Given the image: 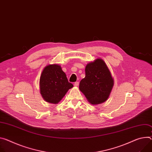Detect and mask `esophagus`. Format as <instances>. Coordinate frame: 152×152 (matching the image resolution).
<instances>
[{"label": "esophagus", "instance_id": "34e87169", "mask_svg": "<svg viewBox=\"0 0 152 152\" xmlns=\"http://www.w3.org/2000/svg\"><path fill=\"white\" fill-rule=\"evenodd\" d=\"M79 82H75V84H74V86H75V87H77V86H79Z\"/></svg>", "mask_w": 152, "mask_h": 152}]
</instances>
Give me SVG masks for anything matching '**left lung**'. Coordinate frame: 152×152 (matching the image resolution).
Masks as SVG:
<instances>
[{"label":"left lung","instance_id":"1","mask_svg":"<svg viewBox=\"0 0 152 152\" xmlns=\"http://www.w3.org/2000/svg\"><path fill=\"white\" fill-rule=\"evenodd\" d=\"M113 86V79L101 59L89 63L86 67V77L79 84V90L92 104H99L108 98Z\"/></svg>","mask_w":152,"mask_h":152}]
</instances>
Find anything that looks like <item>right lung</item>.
I'll list each match as a JSON object with an SVG mask.
<instances>
[{
    "label": "right lung",
    "mask_w": 152,
    "mask_h": 152,
    "mask_svg": "<svg viewBox=\"0 0 152 152\" xmlns=\"http://www.w3.org/2000/svg\"><path fill=\"white\" fill-rule=\"evenodd\" d=\"M73 85L69 82L65 73L57 64L47 66L40 77V90L48 102L58 104Z\"/></svg>",
    "instance_id": "right-lung-1"
}]
</instances>
